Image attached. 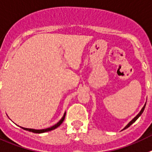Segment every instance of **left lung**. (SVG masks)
Here are the masks:
<instances>
[{"label":"left lung","instance_id":"left-lung-1","mask_svg":"<svg viewBox=\"0 0 152 152\" xmlns=\"http://www.w3.org/2000/svg\"><path fill=\"white\" fill-rule=\"evenodd\" d=\"M145 105H146V104H145V105H144V106H143V108H142V110L140 111V113H138V115H136V116H135V117H134V118H133V119H132V120L131 122H129V124H128V125H126V126H125V128H124V129H127V128H129V126H130V125H132V124H133V123H134V122H135V121H136V120H137V119H138V118H139V116H140V115H142V113H143V112H144V110H145Z\"/></svg>","mask_w":152,"mask_h":152}]
</instances>
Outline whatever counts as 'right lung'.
<instances>
[{"instance_id":"right-lung-1","label":"right lung","mask_w":152,"mask_h":152,"mask_svg":"<svg viewBox=\"0 0 152 152\" xmlns=\"http://www.w3.org/2000/svg\"><path fill=\"white\" fill-rule=\"evenodd\" d=\"M65 116H66V113H64V115H63V118H61V119L59 121V122H57V123L56 124V125H54L53 126H52V127L50 128H48V129H39V130H38V129H27V128H23V127H20L22 128L23 129H24V130H27V131H29V132H32L34 133H43V132H50V131H52V130H53V129H56L57 127H59L60 125H61L62 123H63V122L64 121V119H65Z\"/></svg>"}]
</instances>
